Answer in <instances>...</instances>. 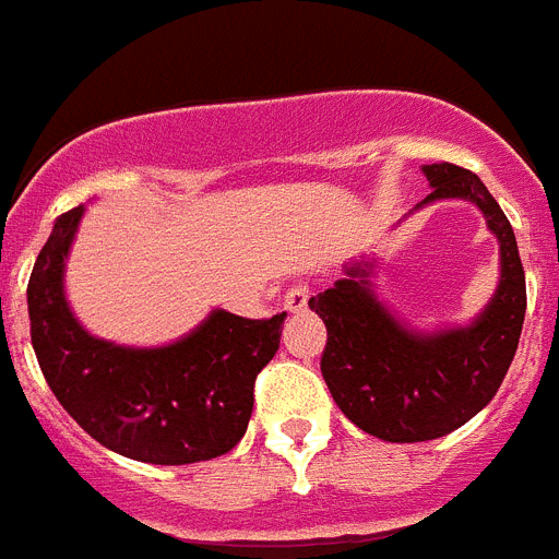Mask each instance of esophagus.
Returning a JSON list of instances; mask_svg holds the SVG:
<instances>
[{
    "mask_svg": "<svg viewBox=\"0 0 559 559\" xmlns=\"http://www.w3.org/2000/svg\"><path fill=\"white\" fill-rule=\"evenodd\" d=\"M308 299H310L308 283H296L290 285L288 294H285V308H288L290 313H299V310L308 308Z\"/></svg>",
    "mask_w": 559,
    "mask_h": 559,
    "instance_id": "34e87169",
    "label": "esophagus"
}]
</instances>
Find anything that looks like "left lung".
Returning a JSON list of instances; mask_svg holds the SVG:
<instances>
[{"label":"left lung","instance_id":"obj_1","mask_svg":"<svg viewBox=\"0 0 559 559\" xmlns=\"http://www.w3.org/2000/svg\"><path fill=\"white\" fill-rule=\"evenodd\" d=\"M423 173L433 190L417 210L431 201H471L498 237L501 280L490 305L464 328L419 333L374 296L369 260H353L344 280L308 302L328 328L322 374L335 406L360 431L386 442L439 439L476 417L515 358L526 316L515 231L490 190L451 162L426 165Z\"/></svg>","mask_w":559,"mask_h":559}]
</instances>
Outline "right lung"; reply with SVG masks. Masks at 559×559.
Segmentation results:
<instances>
[{"label":"right lung","mask_w":559,"mask_h":559,"mask_svg":"<svg viewBox=\"0 0 559 559\" xmlns=\"http://www.w3.org/2000/svg\"><path fill=\"white\" fill-rule=\"evenodd\" d=\"M83 204L63 212L27 285L29 338L49 389L103 448L151 464L224 456L254 408V380L280 349L285 313L271 319L212 310L167 347H122L83 330L63 269Z\"/></svg>","instance_id":"1"}]
</instances>
